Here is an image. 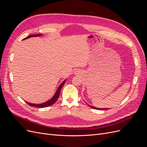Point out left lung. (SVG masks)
Here are the masks:
<instances>
[{"instance_id":"8db88e82","label":"left lung","mask_w":147,"mask_h":147,"mask_svg":"<svg viewBox=\"0 0 147 147\" xmlns=\"http://www.w3.org/2000/svg\"><path fill=\"white\" fill-rule=\"evenodd\" d=\"M89 106L90 107H91V108H92V109H97V110H107V109H99V108H96V107H93V106H91V105H89V104H88Z\"/></svg>"}]
</instances>
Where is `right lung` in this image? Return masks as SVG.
Here are the masks:
<instances>
[{
    "label": "right lung",
    "instance_id": "1",
    "mask_svg": "<svg viewBox=\"0 0 147 147\" xmlns=\"http://www.w3.org/2000/svg\"><path fill=\"white\" fill-rule=\"evenodd\" d=\"M41 35H42V34H34V35H29V36H28L26 38H24L23 40H25V39H27V38H29L30 37H38V36H41ZM66 81V79L65 80L64 82H63V83H62L59 86L58 88L57 89V90L55 92V95L53 96V97H52V98L51 99H50L49 100L45 102H43V103H42V104H32V103H29V102H26V103H27L29 105L31 106V107H39V108H44V107H49L51 105H53V104H55V102H56V100H57V99H58V97L59 96V94H60V91L61 90V88H63V85L64 84L65 82Z\"/></svg>",
    "mask_w": 147,
    "mask_h": 147
}]
</instances>
